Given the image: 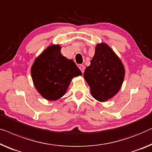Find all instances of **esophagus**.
Segmentation results:
<instances>
[{
    "mask_svg": "<svg viewBox=\"0 0 152 152\" xmlns=\"http://www.w3.org/2000/svg\"><path fill=\"white\" fill-rule=\"evenodd\" d=\"M79 69H80L81 70V71L82 72V73H83V72H84V70H85V66L82 64H80L78 66Z\"/></svg>",
    "mask_w": 152,
    "mask_h": 152,
    "instance_id": "1",
    "label": "esophagus"
}]
</instances>
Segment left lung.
<instances>
[{"instance_id":"obj_1","label":"left lung","mask_w":152,"mask_h":152,"mask_svg":"<svg viewBox=\"0 0 152 152\" xmlns=\"http://www.w3.org/2000/svg\"><path fill=\"white\" fill-rule=\"evenodd\" d=\"M85 80L91 88V94L100 102L115 95L121 87L125 68L121 60L107 44H98L91 65L84 71Z\"/></svg>"}]
</instances>
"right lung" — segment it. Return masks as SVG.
<instances>
[{
	"mask_svg": "<svg viewBox=\"0 0 152 152\" xmlns=\"http://www.w3.org/2000/svg\"><path fill=\"white\" fill-rule=\"evenodd\" d=\"M60 50L58 45L49 46L35 60L31 70L37 91L49 101L64 95L72 79L82 74L73 60L63 56Z\"/></svg>",
	"mask_w": 152,
	"mask_h": 152,
	"instance_id": "1",
	"label": "right lung"
}]
</instances>
